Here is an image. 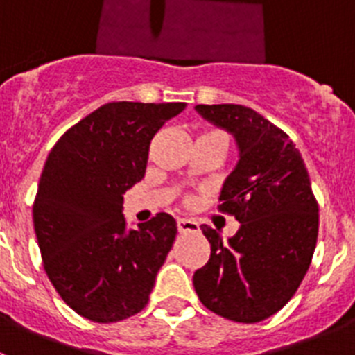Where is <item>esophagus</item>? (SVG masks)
Segmentation results:
<instances>
[{
  "label": "esophagus",
  "instance_id": "obj_1",
  "mask_svg": "<svg viewBox=\"0 0 355 355\" xmlns=\"http://www.w3.org/2000/svg\"><path fill=\"white\" fill-rule=\"evenodd\" d=\"M178 231L180 233H199V224L192 218H178Z\"/></svg>",
  "mask_w": 355,
  "mask_h": 355
}]
</instances>
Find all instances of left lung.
I'll use <instances>...</instances> for the list:
<instances>
[{
    "label": "left lung",
    "mask_w": 355,
    "mask_h": 355,
    "mask_svg": "<svg viewBox=\"0 0 355 355\" xmlns=\"http://www.w3.org/2000/svg\"><path fill=\"white\" fill-rule=\"evenodd\" d=\"M196 112L236 144L220 208L240 229L224 241L200 227L211 256L193 274V288L209 311L256 324L284 307L302 283L318 238V205L302 156L283 130L241 105H197Z\"/></svg>",
    "instance_id": "left-lung-1"
}]
</instances>
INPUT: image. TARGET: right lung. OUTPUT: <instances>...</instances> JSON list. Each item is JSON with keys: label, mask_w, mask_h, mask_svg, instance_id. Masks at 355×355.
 <instances>
[{"label": "right lung", "mask_w": 355, "mask_h": 355, "mask_svg": "<svg viewBox=\"0 0 355 355\" xmlns=\"http://www.w3.org/2000/svg\"><path fill=\"white\" fill-rule=\"evenodd\" d=\"M184 106L108 103L65 131L46 159L33 227L49 281L83 318L119 322L149 300L178 227L168 213L128 227L122 202L146 174L156 131Z\"/></svg>", "instance_id": "obj_1"}]
</instances>
